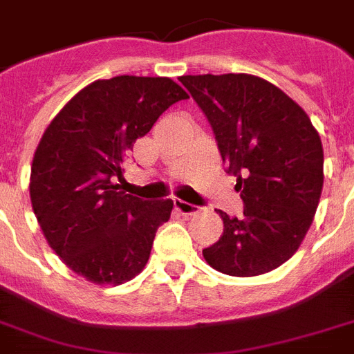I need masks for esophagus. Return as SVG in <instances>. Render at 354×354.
<instances>
[{
	"label": "esophagus",
	"instance_id": "obj_1",
	"mask_svg": "<svg viewBox=\"0 0 354 354\" xmlns=\"http://www.w3.org/2000/svg\"><path fill=\"white\" fill-rule=\"evenodd\" d=\"M174 209L183 216L194 215V213H198V207L193 204H187V202H183V200H174Z\"/></svg>",
	"mask_w": 354,
	"mask_h": 354
}]
</instances>
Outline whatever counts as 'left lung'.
<instances>
[{"mask_svg": "<svg viewBox=\"0 0 354 354\" xmlns=\"http://www.w3.org/2000/svg\"><path fill=\"white\" fill-rule=\"evenodd\" d=\"M213 127L222 161L236 176L244 215L221 213L224 233L204 259L235 277L272 272L297 252L324 187V147L299 104L248 73L183 75Z\"/></svg>", "mask_w": 354, "mask_h": 354, "instance_id": "1", "label": "left lung"}]
</instances>
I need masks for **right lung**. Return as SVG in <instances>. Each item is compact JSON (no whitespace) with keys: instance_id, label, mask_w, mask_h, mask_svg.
I'll list each match as a JSON object with an SVG mask.
<instances>
[{"instance_id":"1","label":"right lung","mask_w":354,"mask_h":354,"mask_svg":"<svg viewBox=\"0 0 354 354\" xmlns=\"http://www.w3.org/2000/svg\"><path fill=\"white\" fill-rule=\"evenodd\" d=\"M187 97L167 77L95 80L46 128L30 165V204L53 252L86 281L115 286L143 272L174 204L124 194L122 161Z\"/></svg>"}]
</instances>
